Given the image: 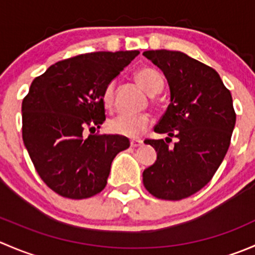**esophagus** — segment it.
Masks as SVG:
<instances>
[{"label": "esophagus", "mask_w": 255, "mask_h": 255, "mask_svg": "<svg viewBox=\"0 0 255 255\" xmlns=\"http://www.w3.org/2000/svg\"><path fill=\"white\" fill-rule=\"evenodd\" d=\"M143 144V140L140 139H132L130 140V146H139Z\"/></svg>", "instance_id": "obj_1"}]
</instances>
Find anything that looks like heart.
Listing matches in <instances>:
<instances>
[{"label": "heart", "instance_id": "obj_1", "mask_svg": "<svg viewBox=\"0 0 255 255\" xmlns=\"http://www.w3.org/2000/svg\"><path fill=\"white\" fill-rule=\"evenodd\" d=\"M134 78L139 86L149 95H156L163 90L164 81L160 74L151 68H140L135 71ZM116 85L111 81L106 85L102 94V101L106 109H112L115 106ZM151 120L148 113H123L110 121V129L116 134L125 135L128 138H137L145 132L150 126Z\"/></svg>", "mask_w": 255, "mask_h": 255}]
</instances>
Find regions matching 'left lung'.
Instances as JSON below:
<instances>
[{
    "mask_svg": "<svg viewBox=\"0 0 255 255\" xmlns=\"http://www.w3.org/2000/svg\"><path fill=\"white\" fill-rule=\"evenodd\" d=\"M170 87V104L154 132L164 139H145L156 160L143 171L144 187L161 200L186 199L211 181L222 163L236 125L232 95L215 69L181 51L146 50ZM178 142L169 147L171 138Z\"/></svg>",
    "mask_w": 255,
    "mask_h": 255,
    "instance_id": "1",
    "label": "left lung"
}]
</instances>
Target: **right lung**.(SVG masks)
<instances>
[{"label": "right lung", "instance_id": "obj_1", "mask_svg": "<svg viewBox=\"0 0 255 255\" xmlns=\"http://www.w3.org/2000/svg\"><path fill=\"white\" fill-rule=\"evenodd\" d=\"M138 50L96 51L58 61L33 80L22 102V137L54 192L81 200L105 189L111 164L129 146L118 134H90L105 122L102 94Z\"/></svg>", "mask_w": 255, "mask_h": 255}]
</instances>
